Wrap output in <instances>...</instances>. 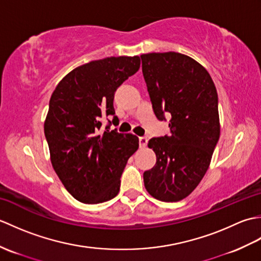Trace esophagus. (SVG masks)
<instances>
[{
    "instance_id": "esophagus-1",
    "label": "esophagus",
    "mask_w": 261,
    "mask_h": 261,
    "mask_svg": "<svg viewBox=\"0 0 261 261\" xmlns=\"http://www.w3.org/2000/svg\"><path fill=\"white\" fill-rule=\"evenodd\" d=\"M148 145V138L147 137H140L139 138V146L140 148H145Z\"/></svg>"
}]
</instances>
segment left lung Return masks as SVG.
Masks as SVG:
<instances>
[{
  "label": "left lung",
  "mask_w": 261,
  "mask_h": 261,
  "mask_svg": "<svg viewBox=\"0 0 261 261\" xmlns=\"http://www.w3.org/2000/svg\"><path fill=\"white\" fill-rule=\"evenodd\" d=\"M154 115L169 121L170 135L152 138L157 163L143 173L146 190L163 202H177L195 190L220 138L219 98L207 70L179 53L140 56Z\"/></svg>",
  "instance_id": "1"
}]
</instances>
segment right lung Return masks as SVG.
<instances>
[{
    "mask_svg": "<svg viewBox=\"0 0 261 261\" xmlns=\"http://www.w3.org/2000/svg\"><path fill=\"white\" fill-rule=\"evenodd\" d=\"M139 67L138 56L93 60L71 70L55 88L45 136L53 167L77 201L98 204L118 195L121 175L139 139L110 130L119 122L114 93ZM104 118L108 124L102 134Z\"/></svg>",
    "mask_w": 261,
    "mask_h": 261,
    "instance_id": "obj_1",
    "label": "right lung"
}]
</instances>
